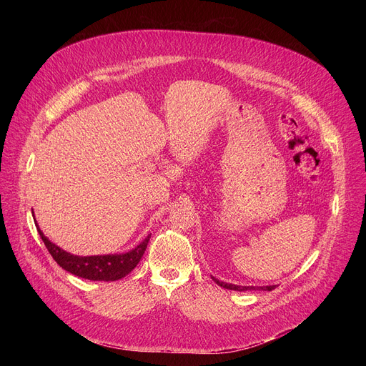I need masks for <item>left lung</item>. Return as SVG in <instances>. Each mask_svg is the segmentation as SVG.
<instances>
[{"label":"left lung","instance_id":"1","mask_svg":"<svg viewBox=\"0 0 366 366\" xmlns=\"http://www.w3.org/2000/svg\"><path fill=\"white\" fill-rule=\"evenodd\" d=\"M213 278V281L217 284V285H220V287H223V288H226V290H232V291H252V290H259V291H272V290H275V287L277 285H264V287H253V285H234V284H227V282H223V281H219L217 278H214V277H212Z\"/></svg>","mask_w":366,"mask_h":366}]
</instances>
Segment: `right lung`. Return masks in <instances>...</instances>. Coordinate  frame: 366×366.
<instances>
[{
    "instance_id": "add662e5",
    "label": "right lung",
    "mask_w": 366,
    "mask_h": 366,
    "mask_svg": "<svg viewBox=\"0 0 366 366\" xmlns=\"http://www.w3.org/2000/svg\"><path fill=\"white\" fill-rule=\"evenodd\" d=\"M36 222V219H34ZM37 232L47 247L49 253L56 260V264L62 267L65 271L76 275L79 278H85L89 281H117L130 274L136 265L140 262V259L147 247L150 234L140 242L134 249L126 253H114V254H94V256H78L72 254L58 244L51 243L40 230L36 223Z\"/></svg>"
}]
</instances>
